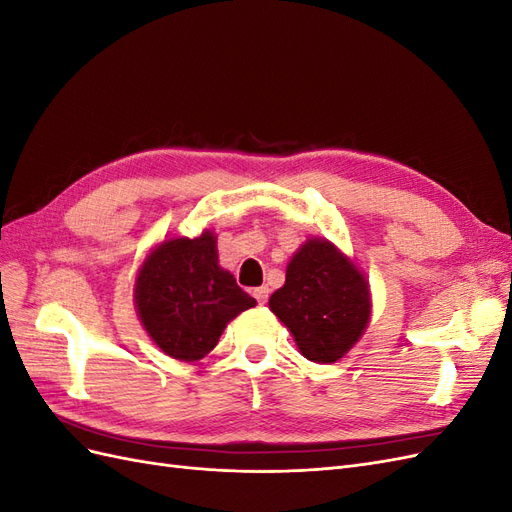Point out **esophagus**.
<instances>
[{
  "mask_svg": "<svg viewBox=\"0 0 512 512\" xmlns=\"http://www.w3.org/2000/svg\"><path fill=\"white\" fill-rule=\"evenodd\" d=\"M254 297L260 305H265L267 299H269V288L267 286H260V288H254Z\"/></svg>",
  "mask_w": 512,
  "mask_h": 512,
  "instance_id": "esophagus-1",
  "label": "esophagus"
}]
</instances>
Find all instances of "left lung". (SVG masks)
Masks as SVG:
<instances>
[{
	"label": "left lung",
	"instance_id": "obj_1",
	"mask_svg": "<svg viewBox=\"0 0 512 512\" xmlns=\"http://www.w3.org/2000/svg\"><path fill=\"white\" fill-rule=\"evenodd\" d=\"M269 309L307 361L335 363L359 342L371 320L365 273L329 239L309 237L292 254L286 282Z\"/></svg>",
	"mask_w": 512,
	"mask_h": 512
}]
</instances>
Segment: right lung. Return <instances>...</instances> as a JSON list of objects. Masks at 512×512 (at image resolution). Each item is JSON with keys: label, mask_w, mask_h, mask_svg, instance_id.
Masks as SVG:
<instances>
[{"label": "right lung", "mask_w": 512, "mask_h": 512, "mask_svg": "<svg viewBox=\"0 0 512 512\" xmlns=\"http://www.w3.org/2000/svg\"><path fill=\"white\" fill-rule=\"evenodd\" d=\"M134 305L143 329L170 359L194 363L220 342L226 324L256 299L220 267L218 237H170L153 245L138 267Z\"/></svg>", "instance_id": "right-lung-1"}]
</instances>
